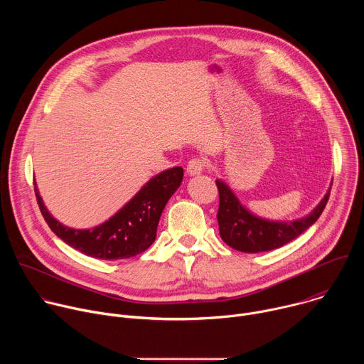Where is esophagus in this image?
I'll return each mask as SVG.
<instances>
[{
	"label": "esophagus",
	"instance_id": "esophagus-1",
	"mask_svg": "<svg viewBox=\"0 0 364 364\" xmlns=\"http://www.w3.org/2000/svg\"><path fill=\"white\" fill-rule=\"evenodd\" d=\"M205 167V160L204 159H191L187 164V174L188 176H198L204 171Z\"/></svg>",
	"mask_w": 364,
	"mask_h": 364
}]
</instances>
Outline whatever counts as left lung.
I'll list each match as a JSON object with an SVG mask.
<instances>
[{"label": "left lung", "mask_w": 364, "mask_h": 364, "mask_svg": "<svg viewBox=\"0 0 364 364\" xmlns=\"http://www.w3.org/2000/svg\"><path fill=\"white\" fill-rule=\"evenodd\" d=\"M216 186L220 198L218 212L220 237L230 247L246 253L274 250L298 237L321 216L331 191L330 187L308 216L292 222H275L249 212L225 181L216 180Z\"/></svg>", "instance_id": "8db88e82"}]
</instances>
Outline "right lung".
I'll return each mask as SVG.
<instances>
[{"instance_id": "right-lung-1", "label": "right lung", "mask_w": 364, "mask_h": 364, "mask_svg": "<svg viewBox=\"0 0 364 364\" xmlns=\"http://www.w3.org/2000/svg\"><path fill=\"white\" fill-rule=\"evenodd\" d=\"M183 168L173 167L146 181L142 188L109 220L93 229H72L46 209L34 181L37 203L53 233L73 249L105 261H118L146 250L157 236V226L170 197L183 181Z\"/></svg>"}]
</instances>
